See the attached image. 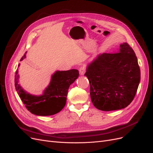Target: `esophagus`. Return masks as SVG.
Wrapping results in <instances>:
<instances>
[{"label": "esophagus", "mask_w": 153, "mask_h": 153, "mask_svg": "<svg viewBox=\"0 0 153 153\" xmlns=\"http://www.w3.org/2000/svg\"><path fill=\"white\" fill-rule=\"evenodd\" d=\"M85 73V67L82 66L79 69V73H80V75H84Z\"/></svg>", "instance_id": "1"}]
</instances>
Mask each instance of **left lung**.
<instances>
[{"label":"left lung","mask_w":153,"mask_h":153,"mask_svg":"<svg viewBox=\"0 0 153 153\" xmlns=\"http://www.w3.org/2000/svg\"><path fill=\"white\" fill-rule=\"evenodd\" d=\"M92 104L103 111L126 108L135 98L140 80L136 55L127 43L112 53H103L87 66Z\"/></svg>","instance_id":"1"}]
</instances>
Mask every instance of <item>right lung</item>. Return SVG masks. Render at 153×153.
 Returning <instances> with one entry per match:
<instances>
[{
	"label": "right lung",
	"mask_w": 153,
	"mask_h": 153,
	"mask_svg": "<svg viewBox=\"0 0 153 153\" xmlns=\"http://www.w3.org/2000/svg\"><path fill=\"white\" fill-rule=\"evenodd\" d=\"M26 53L20 61L26 58ZM20 64H18V67ZM77 69L56 71L51 77L50 84L39 96L30 94L18 84V69L15 76V89L21 100L29 111L36 115L47 116L59 112L66 105L69 87L78 77Z\"/></svg>",
	"instance_id": "right-lung-1"
}]
</instances>
